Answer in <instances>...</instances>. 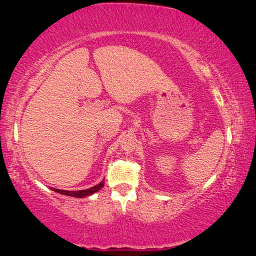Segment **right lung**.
I'll use <instances>...</instances> for the list:
<instances>
[{"instance_id":"obj_1","label":"right lung","mask_w":256,"mask_h":256,"mask_svg":"<svg viewBox=\"0 0 256 256\" xmlns=\"http://www.w3.org/2000/svg\"><path fill=\"white\" fill-rule=\"evenodd\" d=\"M104 185V182L102 180L100 184L96 185V186L87 188V190H80V191H65V190H59V188H52V190L58 192V194H66V196H71V197H76V198H84L87 197V196H90L93 194H96V191H99L101 188Z\"/></svg>"}]
</instances>
